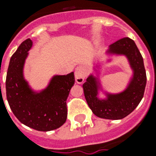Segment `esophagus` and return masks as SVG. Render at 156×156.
<instances>
[{
	"instance_id": "esophagus-1",
	"label": "esophagus",
	"mask_w": 156,
	"mask_h": 156,
	"mask_svg": "<svg viewBox=\"0 0 156 156\" xmlns=\"http://www.w3.org/2000/svg\"><path fill=\"white\" fill-rule=\"evenodd\" d=\"M86 73H87V71H86V68L83 66H79V67H77L75 68V79H76V82L81 84L84 81V78L86 77Z\"/></svg>"
}]
</instances>
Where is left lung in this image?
Returning a JSON list of instances; mask_svg holds the SVG:
<instances>
[{
	"instance_id": "8db88e82",
	"label": "left lung",
	"mask_w": 156,
	"mask_h": 156,
	"mask_svg": "<svg viewBox=\"0 0 156 156\" xmlns=\"http://www.w3.org/2000/svg\"><path fill=\"white\" fill-rule=\"evenodd\" d=\"M108 55L124 56L127 58L133 75L124 90L118 94L104 92L106 98H98L102 88L98 74H90L83 84L86 101L96 116L106 119H121L126 117L138 106L144 96L146 85V73L144 61L137 46L132 39L124 37L115 41L106 51ZM110 62V59H108ZM98 68V65H96ZM94 71L98 73V70Z\"/></svg>"
}]
</instances>
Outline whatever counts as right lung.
Returning <instances> with one entry per match:
<instances>
[{
	"label": "right lung",
	"instance_id": "obj_1",
	"mask_svg": "<svg viewBox=\"0 0 156 156\" xmlns=\"http://www.w3.org/2000/svg\"><path fill=\"white\" fill-rule=\"evenodd\" d=\"M32 47L27 39L12 55L9 63L5 89L10 108L18 120L38 131L61 127L67 119V98L74 84V73L54 75L41 91L33 90L24 78V65Z\"/></svg>",
	"mask_w": 156,
	"mask_h": 156
}]
</instances>
